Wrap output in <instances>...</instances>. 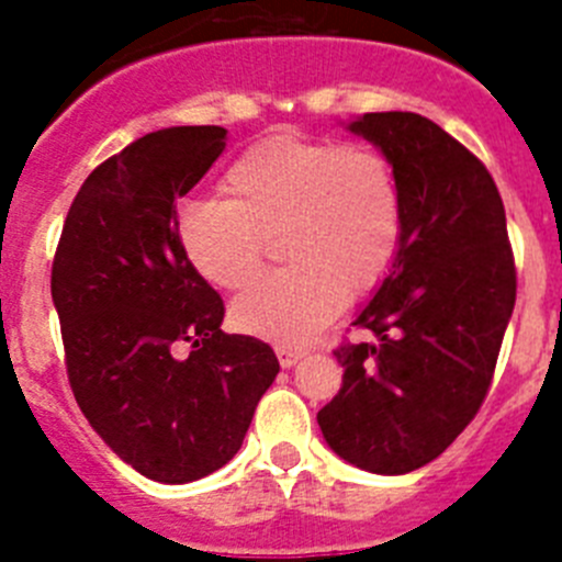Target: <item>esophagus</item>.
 Segmentation results:
<instances>
[{
    "instance_id": "34e87169",
    "label": "esophagus",
    "mask_w": 562,
    "mask_h": 562,
    "mask_svg": "<svg viewBox=\"0 0 562 562\" xmlns=\"http://www.w3.org/2000/svg\"><path fill=\"white\" fill-rule=\"evenodd\" d=\"M276 355H278V362H281L284 369H290V366H295V362L301 360V357H304V351H301V349H290V346H278Z\"/></svg>"
}]
</instances>
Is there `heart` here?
<instances>
[{
	"mask_svg": "<svg viewBox=\"0 0 562 562\" xmlns=\"http://www.w3.org/2000/svg\"><path fill=\"white\" fill-rule=\"evenodd\" d=\"M222 193L225 202L196 200L177 213V241L196 276L220 290L245 286L278 233L290 258L233 301L245 335L304 346L400 256V180L389 157L362 143L272 134L231 162Z\"/></svg>",
	"mask_w": 562,
	"mask_h": 562,
	"instance_id": "1",
	"label": "heart"
}]
</instances>
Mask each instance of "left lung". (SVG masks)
Here are the masks:
<instances>
[{
    "instance_id": "left-lung-1",
    "label": "left lung",
    "mask_w": 562,
    "mask_h": 562,
    "mask_svg": "<svg viewBox=\"0 0 562 562\" xmlns=\"http://www.w3.org/2000/svg\"><path fill=\"white\" fill-rule=\"evenodd\" d=\"M351 132L394 166L402 247L335 349L342 385L317 411L340 459L380 475L419 470L475 419L515 310V256L495 180L470 148L414 112H369Z\"/></svg>"
}]
</instances>
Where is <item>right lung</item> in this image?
Wrapping results in <instances>:
<instances>
[{
  "label": "right lung",
  "instance_id": "add662e5",
  "mask_svg": "<svg viewBox=\"0 0 562 562\" xmlns=\"http://www.w3.org/2000/svg\"><path fill=\"white\" fill-rule=\"evenodd\" d=\"M225 134L160 128L103 160L69 205L49 276L78 408L126 464L162 484L225 467L278 374L265 340L220 329V292L177 241V202L216 162Z\"/></svg>",
  "mask_w": 562,
  "mask_h": 562
}]
</instances>
